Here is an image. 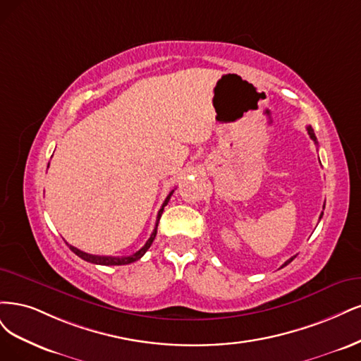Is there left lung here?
I'll list each match as a JSON object with an SVG mask.
<instances>
[{"label":"left lung","instance_id":"obj_1","mask_svg":"<svg viewBox=\"0 0 361 361\" xmlns=\"http://www.w3.org/2000/svg\"><path fill=\"white\" fill-rule=\"evenodd\" d=\"M307 133H309V136H310V137H312V139H313V141H315V144H318V142H317V136H315V133H313V129H312V127H310V126H309V127H307ZM322 214H324V213H321V216H319V220H321V217H322ZM294 258H295V257H293V258H289V259H288V261H286V262H285V264H283V265H282V267H285V265H288V264H289V262H290V261H293V259H294Z\"/></svg>","mask_w":361,"mask_h":361}]
</instances>
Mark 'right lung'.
I'll use <instances>...</instances> for the list:
<instances>
[{
  "label": "right lung",
  "mask_w": 361,
  "mask_h": 361,
  "mask_svg": "<svg viewBox=\"0 0 361 361\" xmlns=\"http://www.w3.org/2000/svg\"><path fill=\"white\" fill-rule=\"evenodd\" d=\"M172 193H173V190L166 196V200H165L164 205H161V208H160L159 213H157V220H156V226H154L153 234H151V237L147 240V243L144 244V246H142L141 249H139L137 252H135L133 255H129V257H97V255H90V253H85V252H82V250H79V249L71 246V244H68V247H71L72 252L76 253L79 258H82L84 261L91 262V264H97V265H126V264H132V262H135V261H137V259H141V258L144 257V253L149 249V246H151V244H153V241H154V238H156L157 225H159L160 216H161V213H164L165 205L169 202Z\"/></svg>",
  "instance_id": "1"
}]
</instances>
